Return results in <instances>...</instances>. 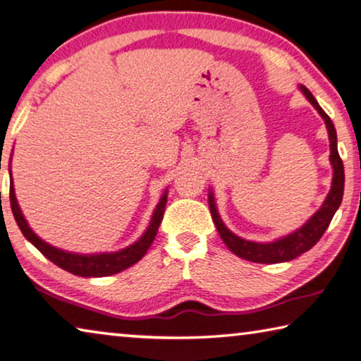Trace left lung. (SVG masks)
<instances>
[{
  "label": "left lung",
  "mask_w": 361,
  "mask_h": 361,
  "mask_svg": "<svg viewBox=\"0 0 361 361\" xmlns=\"http://www.w3.org/2000/svg\"><path fill=\"white\" fill-rule=\"evenodd\" d=\"M300 90L305 94V97L310 100L312 105L318 110V114L323 116L324 123H326L328 134H329V142H331V164L334 168V177H333V187H331V192L324 200V203L320 209H318L314 217L305 224L304 227H300L296 232L285 236V238L276 240L275 243L269 245H261V243H252V241H246L240 236L233 235L230 230L224 226L219 214H217L214 198L209 193V209L212 221L216 224L217 232H219L221 238L224 243L233 254L238 257H243L246 261L251 262H259V264H279V262H286L293 261L300 254L309 251L312 246L318 243V240L322 238L323 233L326 232L328 226L333 219L334 212L338 211L342 202V195H344V164H342V159L338 152V137H336V129L331 118L324 114V110L318 105L315 97L312 96V92L307 90L305 86H300Z\"/></svg>",
  "instance_id": "1"
}]
</instances>
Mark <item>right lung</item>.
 <instances>
[{
	"mask_svg": "<svg viewBox=\"0 0 361 361\" xmlns=\"http://www.w3.org/2000/svg\"><path fill=\"white\" fill-rule=\"evenodd\" d=\"M9 200H11V209H13L16 222H17V226H19V228L22 230L23 236H25L28 241H32V245L37 246L39 252L49 259L51 262H54L61 269L67 270L73 275H78V276H107V275H114V274H118V271L131 267V265L140 261V259L144 257V254L149 251L150 245L153 243V240H155V236H157L159 224H161V221H163L164 206H166V202H168V192H164L161 200H159L157 209H155V212H153L150 226H149V228H147V232L142 235V238L139 241H135L134 245L126 247V250L118 251V252L92 254V256H82V254L65 252V251L57 250V247H54V246L44 243L43 240H39L38 236L32 232V228L28 227L27 221L23 219L19 204H17L14 185H13V177H11V184H9Z\"/></svg>",
	"mask_w": 361,
	"mask_h": 361,
	"instance_id": "right-lung-1",
	"label": "right lung"
}]
</instances>
